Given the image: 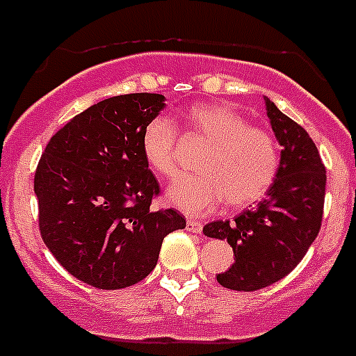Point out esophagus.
Segmentation results:
<instances>
[{"mask_svg":"<svg viewBox=\"0 0 356 356\" xmlns=\"http://www.w3.org/2000/svg\"><path fill=\"white\" fill-rule=\"evenodd\" d=\"M187 231H191V233H201L203 231V224L197 222V220H187Z\"/></svg>","mask_w":356,"mask_h":356,"instance_id":"1","label":"esophagus"}]
</instances>
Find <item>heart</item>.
Here are the masks:
<instances>
[{
	"label": "heart",
	"mask_w": 356,
	"mask_h": 356,
	"mask_svg": "<svg viewBox=\"0 0 356 356\" xmlns=\"http://www.w3.org/2000/svg\"><path fill=\"white\" fill-rule=\"evenodd\" d=\"M188 132L210 145L197 171L168 188L169 203L187 215H203L226 204L233 210L256 203L272 187L279 169V148L268 130L249 125L226 104H197L184 114ZM141 149L152 171L172 178L178 171L176 132L164 118L143 129Z\"/></svg>",
	"instance_id": "b5f03b06"
}]
</instances>
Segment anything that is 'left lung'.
Returning <instances> with one entry per match:
<instances>
[{
	"mask_svg": "<svg viewBox=\"0 0 356 356\" xmlns=\"http://www.w3.org/2000/svg\"><path fill=\"white\" fill-rule=\"evenodd\" d=\"M266 116L282 146L277 176L263 201L233 220L203 227L208 238L226 240L234 252L217 282L234 291H256L288 275L321 227L327 171L314 141L302 127L265 99Z\"/></svg>",
	"mask_w": 356,
	"mask_h": 356,
	"instance_id": "obj_1",
	"label": "left lung"
}]
</instances>
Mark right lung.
Returning <instances> with one entry per match:
<instances>
[{
    "label": "right lung",
    "mask_w": 356,
    "mask_h": 356,
    "mask_svg": "<svg viewBox=\"0 0 356 356\" xmlns=\"http://www.w3.org/2000/svg\"><path fill=\"white\" fill-rule=\"evenodd\" d=\"M130 93L88 107L51 138L35 172L38 226L68 273L99 289L138 284L162 242L184 229L176 210H149L159 181L141 149L143 129L165 107Z\"/></svg>",
    "instance_id": "add662e5"
}]
</instances>
